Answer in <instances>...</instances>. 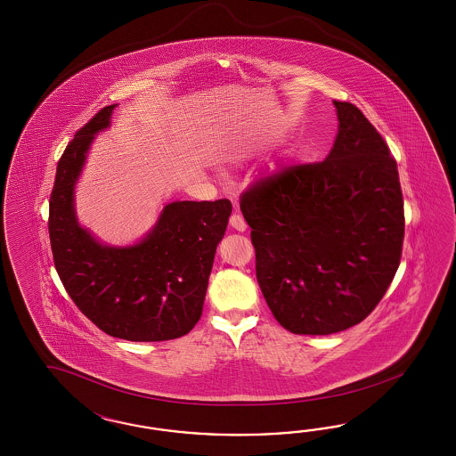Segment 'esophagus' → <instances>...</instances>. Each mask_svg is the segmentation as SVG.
Masks as SVG:
<instances>
[{
	"label": "esophagus",
	"mask_w": 456,
	"mask_h": 456,
	"mask_svg": "<svg viewBox=\"0 0 456 456\" xmlns=\"http://www.w3.org/2000/svg\"><path fill=\"white\" fill-rule=\"evenodd\" d=\"M229 224H231V227H232V229L239 231V232H244V231L248 229V224H246L244 217H242L240 214H232V216H231V221H229Z\"/></svg>",
	"instance_id": "esophagus-1"
}]
</instances>
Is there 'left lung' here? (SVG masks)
Listing matches in <instances>:
<instances>
[{
  "instance_id": "8db88e82",
  "label": "left lung",
  "mask_w": 456,
  "mask_h": 456,
  "mask_svg": "<svg viewBox=\"0 0 456 456\" xmlns=\"http://www.w3.org/2000/svg\"><path fill=\"white\" fill-rule=\"evenodd\" d=\"M326 160L257 180L240 197L256 276L277 322L324 336L373 313L398 271L404 210L396 160L356 105L336 102Z\"/></svg>"
}]
</instances>
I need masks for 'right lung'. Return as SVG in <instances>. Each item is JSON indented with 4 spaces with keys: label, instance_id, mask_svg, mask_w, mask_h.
Instances as JSON below:
<instances>
[{
    "label": "right lung",
    "instance_id": "1",
    "mask_svg": "<svg viewBox=\"0 0 456 456\" xmlns=\"http://www.w3.org/2000/svg\"><path fill=\"white\" fill-rule=\"evenodd\" d=\"M103 107L75 134L56 167L48 232L56 273L77 307L102 331L126 341H168L202 316L217 244L232 204L170 202L135 246L110 248L82 229L73 189L94 135L110 125Z\"/></svg>",
    "mask_w": 456,
    "mask_h": 456
}]
</instances>
